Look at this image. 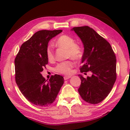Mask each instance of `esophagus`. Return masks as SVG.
<instances>
[{
    "mask_svg": "<svg viewBox=\"0 0 130 130\" xmlns=\"http://www.w3.org/2000/svg\"><path fill=\"white\" fill-rule=\"evenodd\" d=\"M71 77V76H65L63 77V78L65 80H67V79H68L70 78Z\"/></svg>",
    "mask_w": 130,
    "mask_h": 130,
    "instance_id": "1",
    "label": "esophagus"
}]
</instances>
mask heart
<instances>
[{"label":"heart","instance_id":"b5f03b06","mask_svg":"<svg viewBox=\"0 0 130 130\" xmlns=\"http://www.w3.org/2000/svg\"><path fill=\"white\" fill-rule=\"evenodd\" d=\"M56 45L59 47L66 49L67 57L68 58L79 60L83 56V49L81 46L75 43L73 38L68 35H63L59 37L56 41ZM46 56L49 61L54 60V54L53 47L49 46L46 49ZM74 67V62L71 60H67L59 63L55 68V71L59 73L69 74L72 72V68Z\"/></svg>","mask_w":130,"mask_h":130}]
</instances>
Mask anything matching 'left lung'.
Segmentation results:
<instances>
[{"label": "left lung", "mask_w": 130, "mask_h": 130, "mask_svg": "<svg viewBox=\"0 0 130 130\" xmlns=\"http://www.w3.org/2000/svg\"><path fill=\"white\" fill-rule=\"evenodd\" d=\"M71 30L79 37L84 47L80 72L92 73L87 78L79 74L81 84L78 92L85 101L98 104L107 97L116 82V55L111 44L90 27H75Z\"/></svg>", "instance_id": "obj_1"}]
</instances>
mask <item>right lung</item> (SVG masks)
Returning a JSON list of instances; mask_svg holds the SVG:
<instances>
[{
  "instance_id": "right-lung-1",
  "label": "right lung",
  "mask_w": 130,
  "mask_h": 130,
  "mask_svg": "<svg viewBox=\"0 0 130 130\" xmlns=\"http://www.w3.org/2000/svg\"><path fill=\"white\" fill-rule=\"evenodd\" d=\"M62 32L43 30L35 33L22 44L14 60L16 84L26 99L36 106L53 103L63 84L62 76L55 74L47 80L41 74L48 63L46 49L49 41Z\"/></svg>"
}]
</instances>
